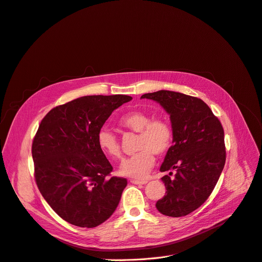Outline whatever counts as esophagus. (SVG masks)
<instances>
[{
    "mask_svg": "<svg viewBox=\"0 0 262 262\" xmlns=\"http://www.w3.org/2000/svg\"><path fill=\"white\" fill-rule=\"evenodd\" d=\"M130 182L133 184H138V185H143V184H146L147 181L146 180H130Z\"/></svg>",
    "mask_w": 262,
    "mask_h": 262,
    "instance_id": "obj_1",
    "label": "esophagus"
}]
</instances>
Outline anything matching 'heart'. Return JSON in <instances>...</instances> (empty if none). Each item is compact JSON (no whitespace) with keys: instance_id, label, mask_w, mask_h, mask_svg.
Segmentation results:
<instances>
[{"instance_id":"obj_1","label":"heart","mask_w":262,"mask_h":262,"mask_svg":"<svg viewBox=\"0 0 262 262\" xmlns=\"http://www.w3.org/2000/svg\"><path fill=\"white\" fill-rule=\"evenodd\" d=\"M150 113L134 110L123 115L119 124L123 128L139 133L137 149L139 152L126 159L120 166V173L126 177L142 179L149 173L155 163V154H165L172 144L171 125L163 118L150 119ZM99 151L110 159L121 157V146L117 136L108 128H101L96 138Z\"/></svg>"}]
</instances>
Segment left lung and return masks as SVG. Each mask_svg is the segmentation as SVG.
<instances>
[{"mask_svg":"<svg viewBox=\"0 0 262 262\" xmlns=\"http://www.w3.org/2000/svg\"><path fill=\"white\" fill-rule=\"evenodd\" d=\"M141 98L157 101L171 121L173 144L161 171L166 195L156 202L164 215L181 217L197 210L213 191L226 162L224 128L210 107L200 98L161 90Z\"/></svg>","mask_w":262,"mask_h":262,"instance_id":"1","label":"left lung"}]
</instances>
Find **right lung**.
Returning <instances> with one entry per match:
<instances>
[{
    "mask_svg": "<svg viewBox=\"0 0 262 262\" xmlns=\"http://www.w3.org/2000/svg\"><path fill=\"white\" fill-rule=\"evenodd\" d=\"M127 95H91L51 109L32 144L35 181L52 210L67 223L93 228L116 211L127 185L110 177L112 166L96 138Z\"/></svg>",
    "mask_w": 262,
    "mask_h": 262,
    "instance_id": "1",
    "label": "right lung"
}]
</instances>
